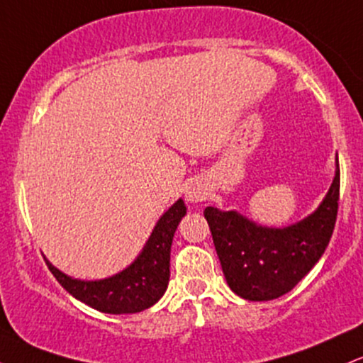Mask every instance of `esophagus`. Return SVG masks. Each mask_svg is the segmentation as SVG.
Listing matches in <instances>:
<instances>
[{
  "mask_svg": "<svg viewBox=\"0 0 363 363\" xmlns=\"http://www.w3.org/2000/svg\"><path fill=\"white\" fill-rule=\"evenodd\" d=\"M208 196V187L201 181H191L186 187V201L201 203Z\"/></svg>",
  "mask_w": 363,
  "mask_h": 363,
  "instance_id": "34e87169",
  "label": "esophagus"
}]
</instances>
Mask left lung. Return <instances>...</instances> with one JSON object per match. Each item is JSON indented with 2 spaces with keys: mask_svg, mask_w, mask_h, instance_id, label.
Masks as SVG:
<instances>
[{
  "mask_svg": "<svg viewBox=\"0 0 363 363\" xmlns=\"http://www.w3.org/2000/svg\"><path fill=\"white\" fill-rule=\"evenodd\" d=\"M340 199V165L320 205L286 227H266L239 211L208 206L205 218L230 290L245 301L281 297L314 268L335 228Z\"/></svg>",
  "mask_w": 363,
  "mask_h": 363,
  "instance_id": "1",
  "label": "left lung"
}]
</instances>
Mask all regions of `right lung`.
<instances>
[{
	"instance_id": "add662e5",
	"label": "right lung",
	"mask_w": 363,
	"mask_h": 363,
	"mask_svg": "<svg viewBox=\"0 0 363 363\" xmlns=\"http://www.w3.org/2000/svg\"><path fill=\"white\" fill-rule=\"evenodd\" d=\"M186 215L181 198L158 218L136 259L112 277L80 280L68 277L44 257L61 286L74 298L106 314H135L160 301L170 278V245L177 225Z\"/></svg>"
}]
</instances>
